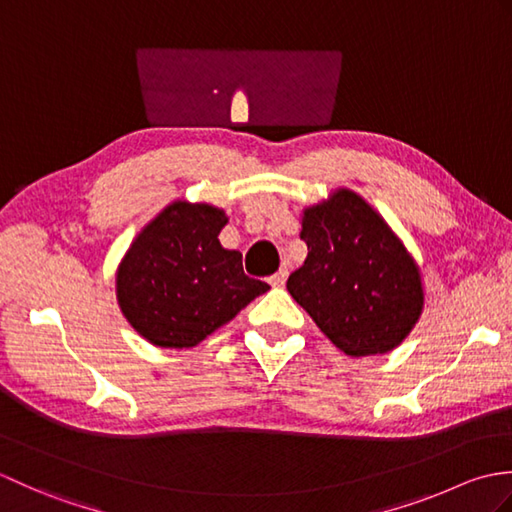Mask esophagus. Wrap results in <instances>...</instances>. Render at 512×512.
I'll list each match as a JSON object with an SVG mask.
<instances>
[{
  "label": "esophagus",
  "mask_w": 512,
  "mask_h": 512,
  "mask_svg": "<svg viewBox=\"0 0 512 512\" xmlns=\"http://www.w3.org/2000/svg\"><path fill=\"white\" fill-rule=\"evenodd\" d=\"M286 279H288V270H279V273H275L273 277L268 279V284L275 286V288H281L286 284Z\"/></svg>",
  "instance_id": "34e87169"
}]
</instances>
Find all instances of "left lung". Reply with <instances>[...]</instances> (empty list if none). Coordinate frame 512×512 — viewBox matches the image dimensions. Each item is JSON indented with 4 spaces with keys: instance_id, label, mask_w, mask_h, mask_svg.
<instances>
[{
    "instance_id": "1",
    "label": "left lung",
    "mask_w": 512,
    "mask_h": 512,
    "mask_svg": "<svg viewBox=\"0 0 512 512\" xmlns=\"http://www.w3.org/2000/svg\"><path fill=\"white\" fill-rule=\"evenodd\" d=\"M308 257L288 292L347 356L387 354L424 310L420 266L383 215L352 189L301 213Z\"/></svg>"
}]
</instances>
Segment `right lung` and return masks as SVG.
<instances>
[{"label":"right lung","mask_w":512,"mask_h":512,"mask_svg":"<svg viewBox=\"0 0 512 512\" xmlns=\"http://www.w3.org/2000/svg\"><path fill=\"white\" fill-rule=\"evenodd\" d=\"M226 222L213 204L176 200L129 244L116 270V301L151 345L195 347L270 290L244 275L239 250L220 244Z\"/></svg>","instance_id":"1"}]
</instances>
